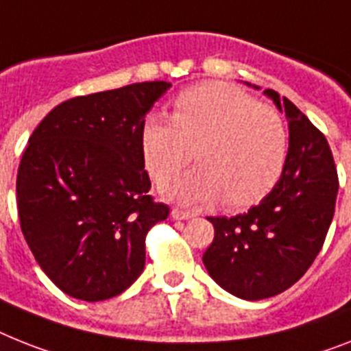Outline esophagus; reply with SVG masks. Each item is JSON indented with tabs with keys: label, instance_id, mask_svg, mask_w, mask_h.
I'll use <instances>...</instances> for the list:
<instances>
[{
	"label": "esophagus",
	"instance_id": "1",
	"mask_svg": "<svg viewBox=\"0 0 351 351\" xmlns=\"http://www.w3.org/2000/svg\"><path fill=\"white\" fill-rule=\"evenodd\" d=\"M170 215H172L173 221H188V219H192V213L179 210V208H173V210L170 211Z\"/></svg>",
	"mask_w": 351,
	"mask_h": 351
}]
</instances>
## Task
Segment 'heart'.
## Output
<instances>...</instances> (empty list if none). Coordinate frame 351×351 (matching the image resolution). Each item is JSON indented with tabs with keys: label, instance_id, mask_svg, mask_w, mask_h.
Instances as JSON below:
<instances>
[{
	"label": "heart",
	"instance_id": "b5f03b06",
	"mask_svg": "<svg viewBox=\"0 0 351 351\" xmlns=\"http://www.w3.org/2000/svg\"><path fill=\"white\" fill-rule=\"evenodd\" d=\"M197 167L165 188L186 206H251L282 176L287 129L274 109L224 82L186 89L173 102L172 120L150 112L141 121L140 150L156 184H167L190 159Z\"/></svg>",
	"mask_w": 351,
	"mask_h": 351
}]
</instances>
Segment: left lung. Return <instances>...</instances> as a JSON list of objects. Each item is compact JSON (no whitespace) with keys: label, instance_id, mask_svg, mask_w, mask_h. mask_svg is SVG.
<instances>
[{"label":"left lung","instance_id":"obj_1","mask_svg":"<svg viewBox=\"0 0 351 351\" xmlns=\"http://www.w3.org/2000/svg\"><path fill=\"white\" fill-rule=\"evenodd\" d=\"M263 95L289 121L282 176L245 213L208 217L215 239L202 254L208 274L224 291L247 301L276 296L306 273L323 247L339 190L325 136L289 98H280L273 89Z\"/></svg>","mask_w":351,"mask_h":351}]
</instances>
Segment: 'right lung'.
Instances as JSON below:
<instances>
[{
  "instance_id": "add662e5",
  "label": "right lung",
  "mask_w": 351,
  "mask_h": 351,
  "mask_svg": "<svg viewBox=\"0 0 351 351\" xmlns=\"http://www.w3.org/2000/svg\"><path fill=\"white\" fill-rule=\"evenodd\" d=\"M170 88L156 80L75 97L28 140L16 182L21 231L68 296L109 300L143 273L145 237L170 210L149 195L140 129Z\"/></svg>"
}]
</instances>
